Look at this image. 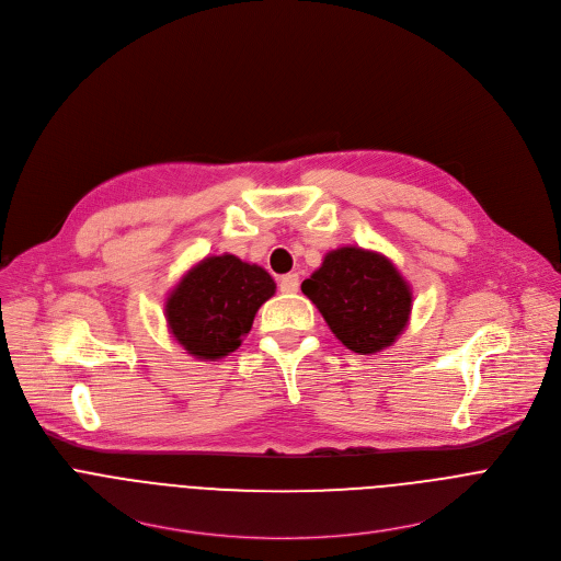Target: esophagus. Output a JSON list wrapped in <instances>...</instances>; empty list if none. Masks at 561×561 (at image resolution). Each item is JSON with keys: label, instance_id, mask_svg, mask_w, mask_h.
Segmentation results:
<instances>
[{"label": "esophagus", "instance_id": "34e87169", "mask_svg": "<svg viewBox=\"0 0 561 561\" xmlns=\"http://www.w3.org/2000/svg\"><path fill=\"white\" fill-rule=\"evenodd\" d=\"M299 288V275L297 273H288L284 277H279V290L282 293H297Z\"/></svg>", "mask_w": 561, "mask_h": 561}]
</instances>
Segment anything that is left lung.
<instances>
[{
	"label": "left lung",
	"mask_w": 561,
	"mask_h": 561,
	"mask_svg": "<svg viewBox=\"0 0 561 561\" xmlns=\"http://www.w3.org/2000/svg\"><path fill=\"white\" fill-rule=\"evenodd\" d=\"M334 336L352 352L386 350L405 330L412 290L394 264L375 251L343 247L301 284Z\"/></svg>",
	"instance_id": "obj_1"
}]
</instances>
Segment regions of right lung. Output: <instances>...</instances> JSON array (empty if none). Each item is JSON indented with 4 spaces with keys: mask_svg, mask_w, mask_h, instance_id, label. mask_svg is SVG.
Here are the masks:
<instances>
[{
    "mask_svg": "<svg viewBox=\"0 0 561 561\" xmlns=\"http://www.w3.org/2000/svg\"><path fill=\"white\" fill-rule=\"evenodd\" d=\"M273 277L236 255L207 257L171 290L164 312L175 341L196 358H222L249 334Z\"/></svg>",
    "mask_w": 561,
    "mask_h": 561,
    "instance_id": "add662e5",
    "label": "right lung"
}]
</instances>
